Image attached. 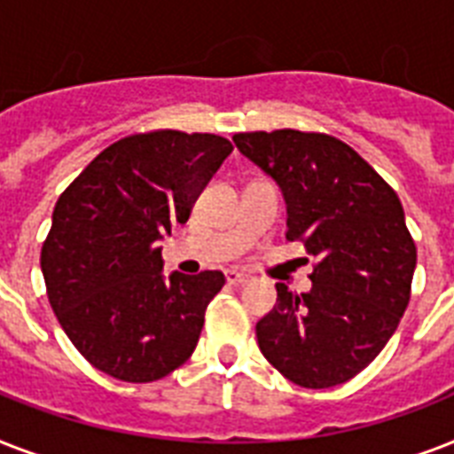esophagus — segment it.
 Here are the masks:
<instances>
[{"mask_svg":"<svg viewBox=\"0 0 454 454\" xmlns=\"http://www.w3.org/2000/svg\"><path fill=\"white\" fill-rule=\"evenodd\" d=\"M226 280L228 285H245L249 280V276L242 273V270H226Z\"/></svg>","mask_w":454,"mask_h":454,"instance_id":"esophagus-1","label":"esophagus"}]
</instances>
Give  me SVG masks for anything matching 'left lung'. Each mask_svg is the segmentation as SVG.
Wrapping results in <instances>:
<instances>
[{"label":"left lung","mask_w":454,"mask_h":454,"mask_svg":"<svg viewBox=\"0 0 454 454\" xmlns=\"http://www.w3.org/2000/svg\"><path fill=\"white\" fill-rule=\"evenodd\" d=\"M233 141L283 192L287 240L317 262L309 292L276 285V306L256 323L263 358L303 388L344 384L377 358L408 309L417 247L401 200L327 134L249 131Z\"/></svg>","instance_id":"1"}]
</instances>
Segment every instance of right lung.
Returning a JSON list of instances; mask_svg holds the SVG:
<instances>
[{
    "instance_id": "obj_1",
    "label": "right lung",
    "mask_w": 454,
    "mask_h": 454,
    "mask_svg": "<svg viewBox=\"0 0 454 454\" xmlns=\"http://www.w3.org/2000/svg\"><path fill=\"white\" fill-rule=\"evenodd\" d=\"M233 151L214 134L151 131L108 145L56 202L42 247L46 294L74 348L115 380L145 384L191 358L221 270L162 273L171 226Z\"/></svg>"
}]
</instances>
